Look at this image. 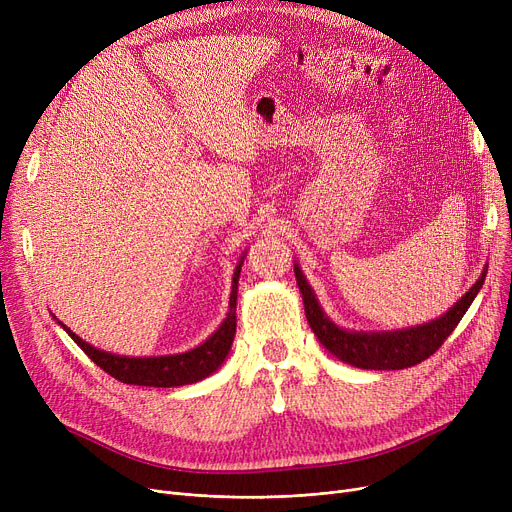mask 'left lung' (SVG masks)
I'll return each mask as SVG.
<instances>
[{"instance_id": "left-lung-1", "label": "left lung", "mask_w": 512, "mask_h": 512, "mask_svg": "<svg viewBox=\"0 0 512 512\" xmlns=\"http://www.w3.org/2000/svg\"><path fill=\"white\" fill-rule=\"evenodd\" d=\"M294 276H297V284L303 292L305 315L317 340L342 363L361 369H405L432 357L452 334V330L459 326V321L463 319L465 311L483 286V280H486V274H481V278L459 303L440 319L429 321L425 326L398 332L365 334L340 330L336 324H332L324 311H321L311 286L299 270V265H294Z\"/></svg>"}]
</instances>
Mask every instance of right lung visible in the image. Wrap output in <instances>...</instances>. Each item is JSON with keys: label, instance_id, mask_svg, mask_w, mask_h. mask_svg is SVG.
Returning a JSON list of instances; mask_svg holds the SVG:
<instances>
[{"label": "right lung", "instance_id": "add662e5", "mask_svg": "<svg viewBox=\"0 0 512 512\" xmlns=\"http://www.w3.org/2000/svg\"><path fill=\"white\" fill-rule=\"evenodd\" d=\"M242 267V259L236 265V272L232 278V294H230V311L224 319L220 330L215 332L209 340H205L201 346L193 348V351L182 355H170V357H118L112 353H103L87 344L83 338H78L72 330H68L64 324L62 328L68 332V336L83 348L85 355L97 363L105 373H110L122 384H134V386H153V388H172V386H184L195 384L207 375H211L218 369L234 340L236 332V290H238V274Z\"/></svg>", "mask_w": 512, "mask_h": 512}]
</instances>
